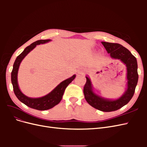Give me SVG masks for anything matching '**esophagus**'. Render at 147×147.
<instances>
[{"label": "esophagus", "mask_w": 147, "mask_h": 147, "mask_svg": "<svg viewBox=\"0 0 147 147\" xmlns=\"http://www.w3.org/2000/svg\"><path fill=\"white\" fill-rule=\"evenodd\" d=\"M84 69H79L78 70V74H83V73H84Z\"/></svg>", "instance_id": "1"}]
</instances>
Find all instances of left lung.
<instances>
[{
  "mask_svg": "<svg viewBox=\"0 0 147 147\" xmlns=\"http://www.w3.org/2000/svg\"><path fill=\"white\" fill-rule=\"evenodd\" d=\"M101 43L112 58L118 59L126 65L127 70L126 90L118 99L112 100L104 98L97 94L94 91L90 78L86 76V83L84 84L83 92L84 98L92 107L102 112H113L126 105L134 94L139 78L137 73V62L131 53L120 44L105 42H102Z\"/></svg>",
  "mask_w": 147,
  "mask_h": 147,
  "instance_id": "1",
  "label": "left lung"
}]
</instances>
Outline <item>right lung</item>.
I'll return each mask as SVG.
<instances>
[{
  "label": "right lung",
  "mask_w": 147,
  "mask_h": 147,
  "mask_svg": "<svg viewBox=\"0 0 147 147\" xmlns=\"http://www.w3.org/2000/svg\"><path fill=\"white\" fill-rule=\"evenodd\" d=\"M51 40L50 39L39 40L32 43L29 46L26 47L24 51L18 56H17L14 64H13L11 74V80L13 87V91H14L15 94L17 97V98L26 105L38 110H46L50 109L54 107L57 104H58L63 98L65 88L76 77V75H74L72 77L60 83L54 90H52L46 96L38 97V98H32V97H28L21 91L18 85V72L21 61L27 56L29 52L35 48L36 45L46 43Z\"/></svg>",
  "instance_id": "right-lung-1"
}]
</instances>
